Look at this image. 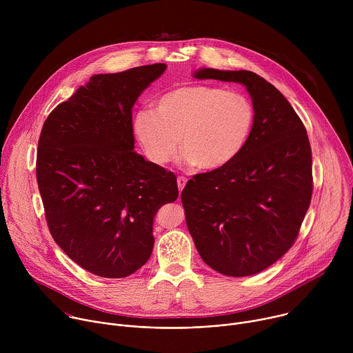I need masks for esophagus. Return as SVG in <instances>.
I'll use <instances>...</instances> for the list:
<instances>
[{"label":"esophagus","mask_w":353,"mask_h":353,"mask_svg":"<svg viewBox=\"0 0 353 353\" xmlns=\"http://www.w3.org/2000/svg\"><path fill=\"white\" fill-rule=\"evenodd\" d=\"M185 183H187V179H185L184 176H179V177H177V185H179V191H180V192H181V190L184 188Z\"/></svg>","instance_id":"esophagus-1"}]
</instances>
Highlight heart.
Listing matches in <instances>:
<instances>
[{
    "label": "heart",
    "instance_id": "b5f03b06",
    "mask_svg": "<svg viewBox=\"0 0 353 353\" xmlns=\"http://www.w3.org/2000/svg\"><path fill=\"white\" fill-rule=\"evenodd\" d=\"M254 120V106L245 94L218 86L187 85L162 94L155 112H135L131 131L143 155L157 166L168 165L181 142L183 163L216 170L241 154Z\"/></svg>",
    "mask_w": 353,
    "mask_h": 353
}]
</instances>
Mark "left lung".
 <instances>
[{
	"mask_svg": "<svg viewBox=\"0 0 353 353\" xmlns=\"http://www.w3.org/2000/svg\"><path fill=\"white\" fill-rule=\"evenodd\" d=\"M194 77L243 83L256 120L233 162L187 181L181 192L187 228L212 270L236 278L254 275L293 245L310 207L307 131L286 97L254 72L204 68Z\"/></svg>",
	"mask_w": 353,
	"mask_h": 353,
	"instance_id": "obj_1",
	"label": "left lung"
}]
</instances>
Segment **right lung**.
<instances>
[{
  "mask_svg": "<svg viewBox=\"0 0 353 353\" xmlns=\"http://www.w3.org/2000/svg\"><path fill=\"white\" fill-rule=\"evenodd\" d=\"M166 64L93 75L46 119L36 179L47 226L64 253L103 278L139 270L158 210L177 199L173 172L134 150L132 106Z\"/></svg>",
  "mask_w": 353,
  "mask_h": 353,
  "instance_id": "1",
  "label": "right lung"
}]
</instances>
